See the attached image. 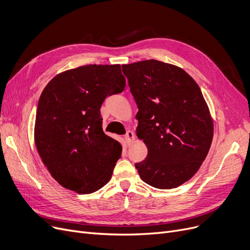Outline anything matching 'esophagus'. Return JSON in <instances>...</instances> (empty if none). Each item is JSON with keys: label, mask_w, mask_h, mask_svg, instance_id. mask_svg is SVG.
<instances>
[{"label": "esophagus", "mask_w": 250, "mask_h": 250, "mask_svg": "<svg viewBox=\"0 0 250 250\" xmlns=\"http://www.w3.org/2000/svg\"><path fill=\"white\" fill-rule=\"evenodd\" d=\"M125 140L126 145L129 146L130 144H132L136 140V136H135L134 132H132V130H127V133L125 136Z\"/></svg>", "instance_id": "34e87169"}]
</instances>
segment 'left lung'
I'll return each instance as SVG.
<instances>
[{"instance_id": "8db88e82", "label": "left lung", "mask_w": 250, "mask_h": 250, "mask_svg": "<svg viewBox=\"0 0 250 250\" xmlns=\"http://www.w3.org/2000/svg\"><path fill=\"white\" fill-rule=\"evenodd\" d=\"M138 105L137 136L147 158L136 164L147 185L175 188L200 169L212 145L214 123L202 91L177 65L157 60L123 64Z\"/></svg>"}]
</instances>
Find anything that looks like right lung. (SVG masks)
<instances>
[{
  "instance_id": "add662e5",
  "label": "right lung",
  "mask_w": 250,
  "mask_h": 250,
  "mask_svg": "<svg viewBox=\"0 0 250 250\" xmlns=\"http://www.w3.org/2000/svg\"><path fill=\"white\" fill-rule=\"evenodd\" d=\"M121 64H87L58 74L39 97L34 142L50 175L62 187L91 193L110 180L123 147L103 133L100 107L122 92Z\"/></svg>"
}]
</instances>
